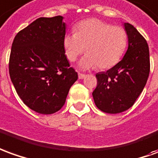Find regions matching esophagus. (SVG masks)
<instances>
[{
	"label": "esophagus",
	"instance_id": "obj_1",
	"mask_svg": "<svg viewBox=\"0 0 158 158\" xmlns=\"http://www.w3.org/2000/svg\"><path fill=\"white\" fill-rule=\"evenodd\" d=\"M85 76H86V75L83 73H78V77H79V79H82V78H84Z\"/></svg>",
	"mask_w": 158,
	"mask_h": 158
}]
</instances>
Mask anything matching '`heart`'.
I'll list each match as a JSON object with an SVG mask.
<instances>
[{
    "label": "heart",
    "mask_w": 158,
    "mask_h": 158,
    "mask_svg": "<svg viewBox=\"0 0 158 158\" xmlns=\"http://www.w3.org/2000/svg\"><path fill=\"white\" fill-rule=\"evenodd\" d=\"M67 59L73 62L85 51L88 54L80 62L82 69L98 66L104 70L114 66L123 55L127 46V33L123 27L98 19L82 20L75 26V32L63 39Z\"/></svg>",
    "instance_id": "1"
}]
</instances>
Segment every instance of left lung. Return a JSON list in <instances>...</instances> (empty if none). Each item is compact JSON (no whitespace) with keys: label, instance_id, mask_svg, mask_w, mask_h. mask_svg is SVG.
Segmentation results:
<instances>
[{"label":"left lung","instance_id":"8db88e82","mask_svg":"<svg viewBox=\"0 0 158 158\" xmlns=\"http://www.w3.org/2000/svg\"><path fill=\"white\" fill-rule=\"evenodd\" d=\"M128 48L123 59L106 72L96 74L97 87L93 92L96 106L109 114L129 109L145 88L150 74L147 41L136 28L124 23Z\"/></svg>","mask_w":158,"mask_h":158}]
</instances>
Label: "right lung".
<instances>
[{
    "instance_id": "add662e5",
    "label": "right lung",
    "mask_w": 158,
    "mask_h": 158,
    "mask_svg": "<svg viewBox=\"0 0 158 158\" xmlns=\"http://www.w3.org/2000/svg\"><path fill=\"white\" fill-rule=\"evenodd\" d=\"M62 20V16L39 18L20 31L12 44L11 81L24 105L41 114L61 109L78 78L65 56Z\"/></svg>"
}]
</instances>
